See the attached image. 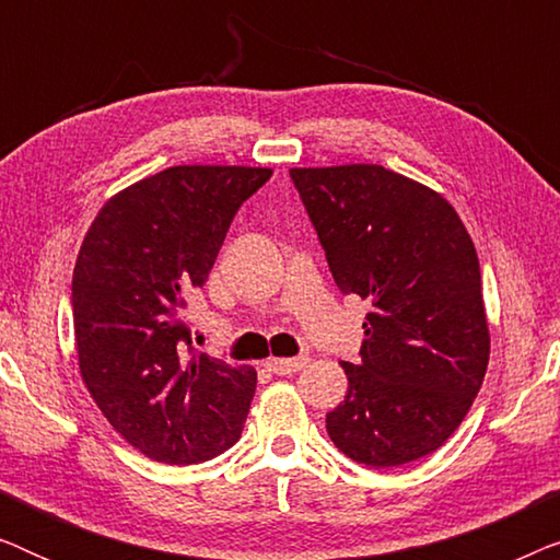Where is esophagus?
<instances>
[{
  "mask_svg": "<svg viewBox=\"0 0 560 560\" xmlns=\"http://www.w3.org/2000/svg\"><path fill=\"white\" fill-rule=\"evenodd\" d=\"M308 364V357H295V359H267V370L272 374H293L301 372Z\"/></svg>",
  "mask_w": 560,
  "mask_h": 560,
  "instance_id": "34e87169",
  "label": "esophagus"
}]
</instances>
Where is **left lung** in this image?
I'll use <instances>...</instances> for the list:
<instances>
[{
    "label": "left lung",
    "mask_w": 560,
    "mask_h": 560,
    "mask_svg": "<svg viewBox=\"0 0 560 560\" xmlns=\"http://www.w3.org/2000/svg\"><path fill=\"white\" fill-rule=\"evenodd\" d=\"M341 293L370 303L359 364L326 431L389 469L451 439L489 364L477 249L446 198L382 165L290 171Z\"/></svg>",
    "instance_id": "8db88e82"
}]
</instances>
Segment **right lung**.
I'll list each match as a JSON object with an SVG mask.
<instances>
[{
  "instance_id": "add662e5",
  "label": "right lung",
  "mask_w": 560,
  "mask_h": 560,
  "mask_svg": "<svg viewBox=\"0 0 560 560\" xmlns=\"http://www.w3.org/2000/svg\"><path fill=\"white\" fill-rule=\"evenodd\" d=\"M270 175L167 167L112 196L83 236L71 288L81 380L152 462H209L240 441L257 372L196 351L180 311L209 280L234 213Z\"/></svg>"
}]
</instances>
